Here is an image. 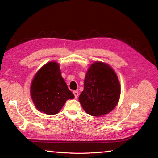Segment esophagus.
<instances>
[{
    "label": "esophagus",
    "mask_w": 158,
    "mask_h": 158,
    "mask_svg": "<svg viewBox=\"0 0 158 158\" xmlns=\"http://www.w3.org/2000/svg\"><path fill=\"white\" fill-rule=\"evenodd\" d=\"M73 94H74V96H75V98H77V97H78V95H79L78 92H77V91H74V92H73Z\"/></svg>",
    "instance_id": "obj_1"
}]
</instances>
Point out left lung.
I'll list each match as a JSON object with an SVG mask.
<instances>
[{
  "instance_id": "8db88e82",
  "label": "left lung",
  "mask_w": 158,
  "mask_h": 158,
  "mask_svg": "<svg viewBox=\"0 0 158 158\" xmlns=\"http://www.w3.org/2000/svg\"><path fill=\"white\" fill-rule=\"evenodd\" d=\"M120 93L118 77L111 67L106 63L95 62L86 73L79 101L88 115L100 117L113 110Z\"/></svg>"
}]
</instances>
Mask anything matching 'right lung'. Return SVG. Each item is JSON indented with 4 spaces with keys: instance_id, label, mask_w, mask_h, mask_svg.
<instances>
[{
    "instance_id": "1",
    "label": "right lung",
    "mask_w": 158,
    "mask_h": 158,
    "mask_svg": "<svg viewBox=\"0 0 158 158\" xmlns=\"http://www.w3.org/2000/svg\"><path fill=\"white\" fill-rule=\"evenodd\" d=\"M31 95L36 108L49 115H56L67 100L75 98L55 62L46 64L36 73L32 81Z\"/></svg>"
}]
</instances>
